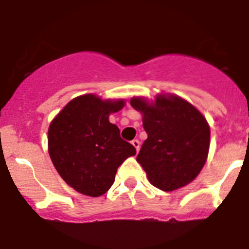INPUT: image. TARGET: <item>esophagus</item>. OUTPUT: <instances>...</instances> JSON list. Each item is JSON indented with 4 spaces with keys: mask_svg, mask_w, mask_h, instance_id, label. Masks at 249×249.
<instances>
[{
    "mask_svg": "<svg viewBox=\"0 0 249 249\" xmlns=\"http://www.w3.org/2000/svg\"><path fill=\"white\" fill-rule=\"evenodd\" d=\"M132 144H133V147L136 148V151H140V147H141V143H140V141L138 140H133L132 141Z\"/></svg>",
    "mask_w": 249,
    "mask_h": 249,
    "instance_id": "34e87169",
    "label": "esophagus"
}]
</instances>
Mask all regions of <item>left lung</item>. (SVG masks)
Returning a JSON list of instances; mask_svg holds the SVG:
<instances>
[{
  "label": "left lung",
  "mask_w": 249,
  "mask_h": 249,
  "mask_svg": "<svg viewBox=\"0 0 249 249\" xmlns=\"http://www.w3.org/2000/svg\"><path fill=\"white\" fill-rule=\"evenodd\" d=\"M131 106L143 116L148 137L137 162L151 184L171 192L192 182L203 168L210 149V126L203 114L173 94H160L153 103L135 97Z\"/></svg>",
  "instance_id": "left-lung-1"
}]
</instances>
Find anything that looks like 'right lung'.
Returning a JSON list of instances; mask_svg holds the SVG:
<instances>
[{"label": "right lung", "mask_w": 249, "mask_h": 249, "mask_svg": "<svg viewBox=\"0 0 249 249\" xmlns=\"http://www.w3.org/2000/svg\"><path fill=\"white\" fill-rule=\"evenodd\" d=\"M124 101H102L94 94L73 98L51 122L48 153L63 181L89 197L105 195L117 168L136 148L122 140L109 113L123 108Z\"/></svg>", "instance_id": "1"}]
</instances>
